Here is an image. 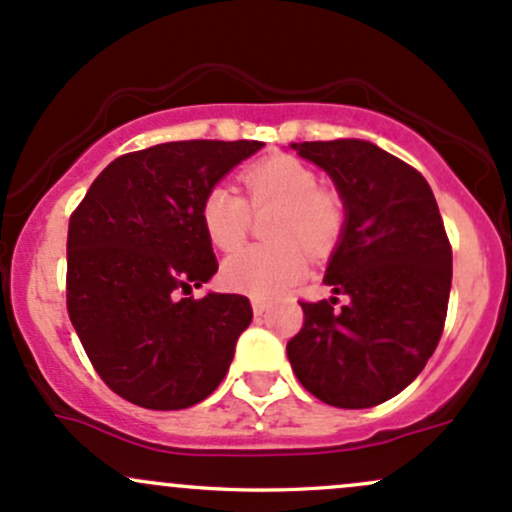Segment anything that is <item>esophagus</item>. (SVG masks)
Here are the masks:
<instances>
[{
    "instance_id": "obj_1",
    "label": "esophagus",
    "mask_w": 512,
    "mask_h": 512,
    "mask_svg": "<svg viewBox=\"0 0 512 512\" xmlns=\"http://www.w3.org/2000/svg\"><path fill=\"white\" fill-rule=\"evenodd\" d=\"M251 307H254L256 315H263V312H268V307H271V305H268L266 300H254V302H251Z\"/></svg>"
}]
</instances>
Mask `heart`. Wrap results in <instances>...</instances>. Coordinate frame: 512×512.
Listing matches in <instances>:
<instances>
[{
  "label": "heart",
  "instance_id": "1",
  "mask_svg": "<svg viewBox=\"0 0 512 512\" xmlns=\"http://www.w3.org/2000/svg\"><path fill=\"white\" fill-rule=\"evenodd\" d=\"M246 200L227 185H214L200 202V222L219 251H232L246 239L251 210L276 207L268 239L276 244L249 246L224 261L227 288L251 298H273L295 285L307 271V251L322 258L344 232V205L334 192L320 188V178L300 158L273 153L241 173Z\"/></svg>",
  "mask_w": 512,
  "mask_h": 512
}]
</instances>
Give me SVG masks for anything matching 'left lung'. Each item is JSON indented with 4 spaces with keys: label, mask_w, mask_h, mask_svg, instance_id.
<instances>
[{
    "label": "left lung",
    "mask_w": 512,
    "mask_h": 512,
    "mask_svg": "<svg viewBox=\"0 0 512 512\" xmlns=\"http://www.w3.org/2000/svg\"><path fill=\"white\" fill-rule=\"evenodd\" d=\"M327 170L346 219L324 283L337 298L300 302L288 359L302 388L334 408L381 405L408 388L437 349L452 290V244L427 180L371 141H302Z\"/></svg>",
    "instance_id": "left-lung-1"
}]
</instances>
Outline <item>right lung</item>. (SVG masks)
I'll return each instance as SVG.
<instances>
[{
    "mask_svg": "<svg viewBox=\"0 0 512 512\" xmlns=\"http://www.w3.org/2000/svg\"><path fill=\"white\" fill-rule=\"evenodd\" d=\"M258 148L200 139L124 153L70 214V322L102 381L129 403L183 410L227 376L254 317L249 298L183 295L217 273L202 197Z\"/></svg>",
    "mask_w": 512,
    "mask_h": 512,
    "instance_id": "1",
    "label": "right lung"
}]
</instances>
